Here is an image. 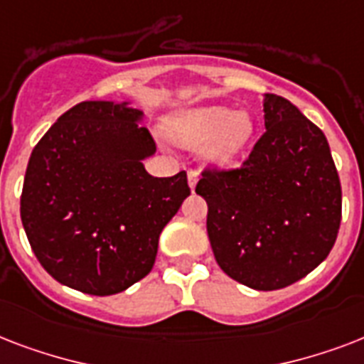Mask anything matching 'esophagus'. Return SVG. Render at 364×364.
<instances>
[{"mask_svg":"<svg viewBox=\"0 0 364 364\" xmlns=\"http://www.w3.org/2000/svg\"><path fill=\"white\" fill-rule=\"evenodd\" d=\"M196 183H198V171L191 170L188 171V187H191V191L196 188Z\"/></svg>","mask_w":364,"mask_h":364,"instance_id":"esophagus-1","label":"esophagus"}]
</instances>
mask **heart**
<instances>
[{
  "label": "heart",
  "instance_id": "b5f03b06",
  "mask_svg": "<svg viewBox=\"0 0 364 364\" xmlns=\"http://www.w3.org/2000/svg\"><path fill=\"white\" fill-rule=\"evenodd\" d=\"M166 130L179 147H204V156L210 164L227 166L238 159L251 141L255 121L247 111L213 104L179 111L168 121Z\"/></svg>",
  "mask_w": 364,
  "mask_h": 364
}]
</instances>
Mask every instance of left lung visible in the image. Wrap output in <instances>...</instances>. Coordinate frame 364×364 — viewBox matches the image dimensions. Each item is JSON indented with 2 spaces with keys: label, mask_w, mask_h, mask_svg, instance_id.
Masks as SVG:
<instances>
[{
  "label": "left lung",
  "mask_w": 364,
  "mask_h": 364,
  "mask_svg": "<svg viewBox=\"0 0 364 364\" xmlns=\"http://www.w3.org/2000/svg\"><path fill=\"white\" fill-rule=\"evenodd\" d=\"M266 132L238 170H204L208 236L221 270L257 291L299 282L338 236L342 187L325 134L289 100L264 94Z\"/></svg>",
  "instance_id": "left-lung-1"
}]
</instances>
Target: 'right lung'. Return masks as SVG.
Segmentation results:
<instances>
[{
    "label": "right lung",
    "mask_w": 364,
    "mask_h": 364,
    "mask_svg": "<svg viewBox=\"0 0 364 364\" xmlns=\"http://www.w3.org/2000/svg\"><path fill=\"white\" fill-rule=\"evenodd\" d=\"M130 102H81L31 151L20 219L37 260L62 285L117 294L147 276L162 228L191 194L187 173L153 177L156 153Z\"/></svg>",
    "instance_id": "right-lung-1"
}]
</instances>
